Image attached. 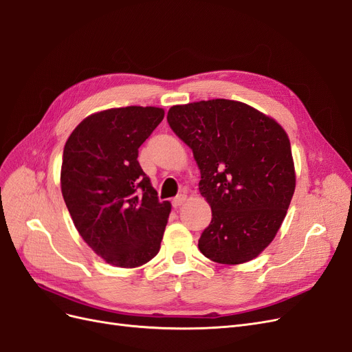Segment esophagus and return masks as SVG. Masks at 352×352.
<instances>
[{
    "label": "esophagus",
    "mask_w": 352,
    "mask_h": 352,
    "mask_svg": "<svg viewBox=\"0 0 352 352\" xmlns=\"http://www.w3.org/2000/svg\"><path fill=\"white\" fill-rule=\"evenodd\" d=\"M186 200H187V196H186V195H179V196H177V197L173 200V206H174V208H179L181 205H184Z\"/></svg>",
    "instance_id": "1"
}]
</instances>
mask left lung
Returning <instances> with one entry per match:
<instances>
[{
	"instance_id": "left-lung-1",
	"label": "left lung",
	"mask_w": 352,
	"mask_h": 352,
	"mask_svg": "<svg viewBox=\"0 0 352 352\" xmlns=\"http://www.w3.org/2000/svg\"><path fill=\"white\" fill-rule=\"evenodd\" d=\"M166 120L199 165L212 221L199 250L222 265L256 258L274 241L296 191L287 131L244 102L210 99L169 108Z\"/></svg>"
}]
</instances>
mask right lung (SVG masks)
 Masks as SVG:
<instances>
[{"label":"right lung","instance_id":"add662e5","mask_svg":"<svg viewBox=\"0 0 352 352\" xmlns=\"http://www.w3.org/2000/svg\"><path fill=\"white\" fill-rule=\"evenodd\" d=\"M164 116L156 107L104 109L65 142L60 179L67 209L85 243L112 266L139 267L161 248L171 203L157 199L138 156Z\"/></svg>","mask_w":352,"mask_h":352}]
</instances>
